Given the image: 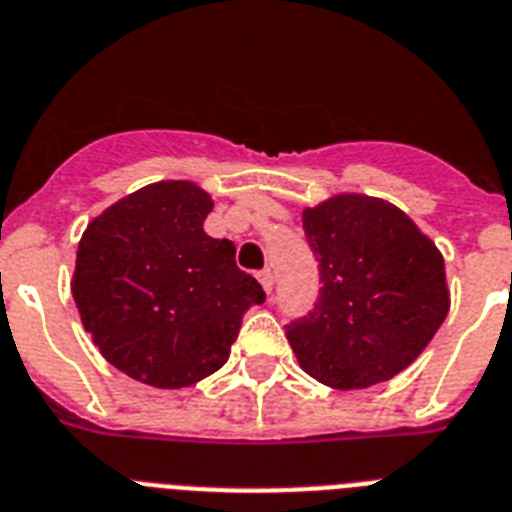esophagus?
I'll return each mask as SVG.
<instances>
[{
  "mask_svg": "<svg viewBox=\"0 0 512 512\" xmlns=\"http://www.w3.org/2000/svg\"><path fill=\"white\" fill-rule=\"evenodd\" d=\"M257 281L263 284L265 292L270 294V289H273V273H270V268H263L260 273H257Z\"/></svg>",
  "mask_w": 512,
  "mask_h": 512,
  "instance_id": "1",
  "label": "esophagus"
}]
</instances>
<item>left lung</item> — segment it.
<instances>
[{
	"label": "left lung",
	"instance_id": "1",
	"mask_svg": "<svg viewBox=\"0 0 512 512\" xmlns=\"http://www.w3.org/2000/svg\"><path fill=\"white\" fill-rule=\"evenodd\" d=\"M321 292L286 326L302 371L334 389L389 381L426 350L450 310L442 252L384 199L336 194L302 213Z\"/></svg>",
	"mask_w": 512,
	"mask_h": 512
}]
</instances>
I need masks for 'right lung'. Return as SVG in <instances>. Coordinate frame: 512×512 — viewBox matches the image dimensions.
Wrapping results in <instances>:
<instances>
[{
	"label": "right lung",
	"instance_id": "add662e5",
	"mask_svg": "<svg viewBox=\"0 0 512 512\" xmlns=\"http://www.w3.org/2000/svg\"><path fill=\"white\" fill-rule=\"evenodd\" d=\"M213 210L191 181H160L128 194L83 231L73 299L99 352L157 389H181L228 360L242 318L263 305L236 247L205 234Z\"/></svg>",
	"mask_w": 512,
	"mask_h": 512
}]
</instances>
